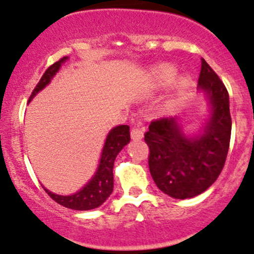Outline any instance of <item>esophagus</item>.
I'll return each mask as SVG.
<instances>
[{
    "label": "esophagus",
    "mask_w": 254,
    "mask_h": 254,
    "mask_svg": "<svg viewBox=\"0 0 254 254\" xmlns=\"http://www.w3.org/2000/svg\"><path fill=\"white\" fill-rule=\"evenodd\" d=\"M143 137V130L140 127H132L131 138L132 140H141Z\"/></svg>",
    "instance_id": "obj_1"
}]
</instances>
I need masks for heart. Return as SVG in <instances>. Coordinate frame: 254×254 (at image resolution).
<instances>
[{"mask_svg":"<svg viewBox=\"0 0 254 254\" xmlns=\"http://www.w3.org/2000/svg\"><path fill=\"white\" fill-rule=\"evenodd\" d=\"M153 74L157 84L161 85V86H167V85H169L175 79L176 68L170 65V64H163V65L157 66L154 69ZM189 85H190V79L189 78H181L179 80L178 85H176V96H180L183 93H185Z\"/></svg>","mask_w":254,"mask_h":254,"instance_id":"b5f03b06","label":"heart"}]
</instances>
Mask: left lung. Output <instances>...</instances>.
I'll use <instances>...</instances> for the list:
<instances>
[{
  "label": "left lung",
  "mask_w": 254,
  "mask_h": 254,
  "mask_svg": "<svg viewBox=\"0 0 254 254\" xmlns=\"http://www.w3.org/2000/svg\"><path fill=\"white\" fill-rule=\"evenodd\" d=\"M198 87L208 93L212 105L203 134L186 137L173 117L152 120L145 134L152 178L159 190L173 198H191L207 190L220 175L230 146L228 90L204 60Z\"/></svg>",
  "instance_id": "left-lung-1"
}]
</instances>
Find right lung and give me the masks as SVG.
Instances as JSON below:
<instances>
[{
    "label": "right lung",
    "instance_id": "add662e5",
    "mask_svg": "<svg viewBox=\"0 0 254 254\" xmlns=\"http://www.w3.org/2000/svg\"><path fill=\"white\" fill-rule=\"evenodd\" d=\"M66 58L68 57L61 58L58 62L53 63L52 65H50L46 69L40 81L37 82L35 89L31 92L29 101L49 84L51 79L58 71L61 64L65 62ZM129 125H119V127H114L113 130H111V132L106 138V143L103 146L102 156H101V162L100 165H98L97 173L90 180V183L85 185V188H82L79 192L71 194V196H60V194L52 193L46 189H45V191L47 192V194L53 201L63 205V207L70 208V209L90 210L93 209V208L100 207L113 191V165L117 154L122 151L125 145L129 143Z\"/></svg>",
    "mask_w": 254,
    "mask_h": 254
}]
</instances>
